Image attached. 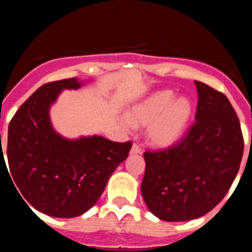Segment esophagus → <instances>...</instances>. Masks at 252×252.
Here are the masks:
<instances>
[{"label":"esophagus","mask_w":252,"mask_h":252,"mask_svg":"<svg viewBox=\"0 0 252 252\" xmlns=\"http://www.w3.org/2000/svg\"><path fill=\"white\" fill-rule=\"evenodd\" d=\"M142 153V149H140V147L138 146V144H133L131 146V149H130V154H140Z\"/></svg>","instance_id":"1"}]
</instances>
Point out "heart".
Here are the masks:
<instances>
[{
    "instance_id": "b5f03b06",
    "label": "heart",
    "mask_w": 252,
    "mask_h": 252,
    "mask_svg": "<svg viewBox=\"0 0 252 252\" xmlns=\"http://www.w3.org/2000/svg\"><path fill=\"white\" fill-rule=\"evenodd\" d=\"M193 115V103L177 96L171 89L156 92L126 113L131 126H147V139L152 146L164 148L183 137Z\"/></svg>"
}]
</instances>
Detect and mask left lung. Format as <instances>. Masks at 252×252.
Masks as SVG:
<instances>
[{
	"label": "left lung",
	"mask_w": 252,
	"mask_h": 252,
	"mask_svg": "<svg viewBox=\"0 0 252 252\" xmlns=\"http://www.w3.org/2000/svg\"><path fill=\"white\" fill-rule=\"evenodd\" d=\"M196 122L167 149L144 153L142 196L149 211L168 222L198 219L230 189L244 153L236 112L225 94L201 81Z\"/></svg>",
	"instance_id": "1"
}]
</instances>
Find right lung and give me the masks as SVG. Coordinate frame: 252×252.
Masks as SVG:
<instances>
[{
    "label": "right lung",
    "instance_id": "add662e5",
    "mask_svg": "<svg viewBox=\"0 0 252 252\" xmlns=\"http://www.w3.org/2000/svg\"><path fill=\"white\" fill-rule=\"evenodd\" d=\"M80 87L76 78L45 84L20 106L8 126L6 154L13 186L24 202L60 219L90 210L131 148V142L99 135L66 139L54 130L50 105L64 89ZM2 164L6 165L3 152Z\"/></svg>",
    "mask_w": 252,
    "mask_h": 252
}]
</instances>
